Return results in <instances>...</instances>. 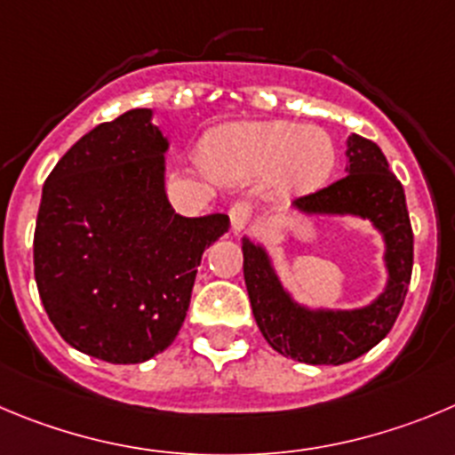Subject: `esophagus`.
Masks as SVG:
<instances>
[{"label":"esophagus","mask_w":455,"mask_h":455,"mask_svg":"<svg viewBox=\"0 0 455 455\" xmlns=\"http://www.w3.org/2000/svg\"><path fill=\"white\" fill-rule=\"evenodd\" d=\"M253 215V206L249 202H235L228 208V218H231V228L235 233H242L249 227Z\"/></svg>","instance_id":"obj_1"}]
</instances>
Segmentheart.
Masks as SVG:
<instances>
[{
	"mask_svg": "<svg viewBox=\"0 0 455 455\" xmlns=\"http://www.w3.org/2000/svg\"><path fill=\"white\" fill-rule=\"evenodd\" d=\"M211 164L228 180L265 177L278 170V186L316 188L334 168L332 139L296 123H249L227 127L211 143Z\"/></svg>",
	"mask_w": 455,
	"mask_h": 455,
	"instance_id": "b5f03b06",
	"label": "heart"
}]
</instances>
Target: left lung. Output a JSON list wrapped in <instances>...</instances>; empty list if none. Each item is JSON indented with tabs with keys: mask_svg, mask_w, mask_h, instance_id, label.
<instances>
[{
	"mask_svg": "<svg viewBox=\"0 0 455 455\" xmlns=\"http://www.w3.org/2000/svg\"><path fill=\"white\" fill-rule=\"evenodd\" d=\"M347 175L325 188L296 197L307 213H355L375 222L386 235L388 290L355 312H307L283 291L265 251L244 244V283L253 316L274 350L314 363L339 366L375 347L395 325L413 274V228L402 181L375 141L352 134L347 139Z\"/></svg>",
	"mask_w": 455,
	"mask_h": 455,
	"instance_id": "8db88e82",
	"label": "left lung"
}]
</instances>
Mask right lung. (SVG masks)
Masks as SVG:
<instances>
[{"label":"right lung","instance_id":"obj_1","mask_svg":"<svg viewBox=\"0 0 455 455\" xmlns=\"http://www.w3.org/2000/svg\"><path fill=\"white\" fill-rule=\"evenodd\" d=\"M150 109L93 127L42 188L33 267L51 323L76 350L141 363L175 341L204 249L227 215L181 218L164 190L168 148Z\"/></svg>","mask_w":455,"mask_h":455}]
</instances>
